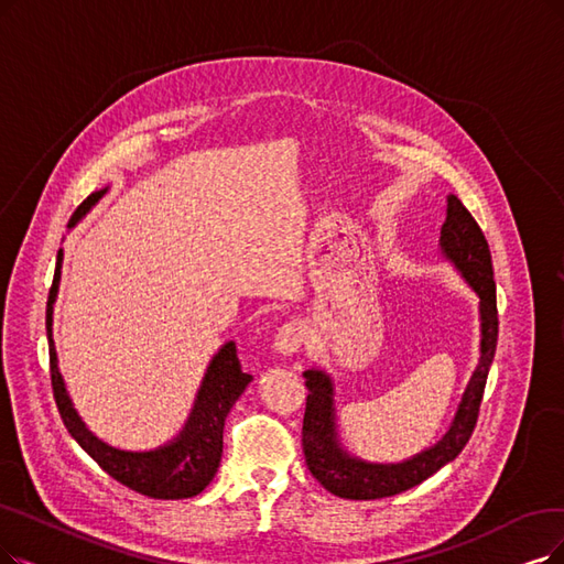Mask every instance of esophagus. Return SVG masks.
<instances>
[{
    "instance_id": "esophagus-1",
    "label": "esophagus",
    "mask_w": 564,
    "mask_h": 564,
    "mask_svg": "<svg viewBox=\"0 0 564 564\" xmlns=\"http://www.w3.org/2000/svg\"><path fill=\"white\" fill-rule=\"evenodd\" d=\"M301 343H303V324L289 322L278 330L275 340H273V349H275V354L286 358V356H294L301 349Z\"/></svg>"
}]
</instances>
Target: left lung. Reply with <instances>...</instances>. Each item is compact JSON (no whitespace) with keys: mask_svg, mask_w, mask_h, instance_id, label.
<instances>
[{"mask_svg":"<svg viewBox=\"0 0 564 564\" xmlns=\"http://www.w3.org/2000/svg\"><path fill=\"white\" fill-rule=\"evenodd\" d=\"M442 259L452 263L469 289L479 296V364L471 372L460 398L456 416L448 431L433 446L400 463H370L351 456L340 442L335 416V384L326 370L310 368L303 372L307 387L303 419L305 463L328 492L345 500H379L391 498L433 477L440 467L452 463L469 442L477 425L479 404L484 398L486 377L498 347V303H495V280L488 242L479 224L460 204V198L446 196V219L440 234Z\"/></svg>","mask_w":564,"mask_h":564,"instance_id":"1","label":"left lung"}]
</instances>
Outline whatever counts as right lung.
<instances>
[{
    "instance_id": "right-lung-1",
    "label": "right lung",
    "mask_w": 564,
    "mask_h": 564,
    "mask_svg": "<svg viewBox=\"0 0 564 564\" xmlns=\"http://www.w3.org/2000/svg\"><path fill=\"white\" fill-rule=\"evenodd\" d=\"M106 192L108 187L89 194L74 213L69 227H76V224L99 204ZM62 261L64 252L59 250L46 307V330L53 393L66 431H69V435L80 444L83 452L93 458L106 475H110L122 486L148 495V498L154 500L194 498V495L204 490L217 475L224 446V421H227L236 400L252 381V375L242 372L240 368L236 343H224L210 358L208 370L204 379H200V387L196 391L192 412L183 425V431L173 440L156 448H148V452H127V448L110 446L89 431L85 421L78 416L69 393H66L64 379L57 366V351L53 340V305L59 291Z\"/></svg>"
}]
</instances>
